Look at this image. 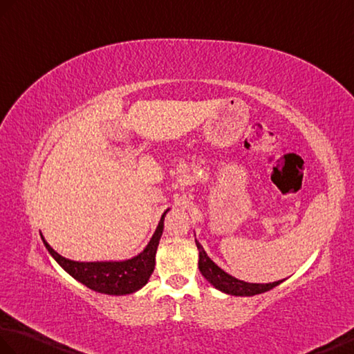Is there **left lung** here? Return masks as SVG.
<instances>
[{
  "label": "left lung",
  "mask_w": 354,
  "mask_h": 354,
  "mask_svg": "<svg viewBox=\"0 0 354 354\" xmlns=\"http://www.w3.org/2000/svg\"><path fill=\"white\" fill-rule=\"evenodd\" d=\"M196 245L199 249V270L202 276L214 286V288L223 291L231 295H241V297H250V295H257L261 292H266L273 290L274 286L282 283L283 281H277L273 283H249L235 279L234 276L227 274L225 270H221L214 261L203 250L201 243L196 240Z\"/></svg>",
  "instance_id": "obj_1"
}]
</instances>
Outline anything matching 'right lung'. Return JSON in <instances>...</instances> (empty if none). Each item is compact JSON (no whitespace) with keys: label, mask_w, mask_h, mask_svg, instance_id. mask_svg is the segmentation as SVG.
<instances>
[{"label":"right lung","mask_w":354,"mask_h":354,"mask_svg":"<svg viewBox=\"0 0 354 354\" xmlns=\"http://www.w3.org/2000/svg\"><path fill=\"white\" fill-rule=\"evenodd\" d=\"M166 209L161 216L160 223L155 229V232L147 243L145 250L138 253L137 257L125 259V261H96V262H78L66 259L62 254L57 253L51 245H49L44 235L42 241L51 257L59 262V266L68 271V273L77 279L78 282L86 285L87 288L96 292L110 294V295H125L136 292L149 281L151 274L155 268V253L162 235L164 227V216L167 214Z\"/></svg>","instance_id":"add662e5"}]
</instances>
